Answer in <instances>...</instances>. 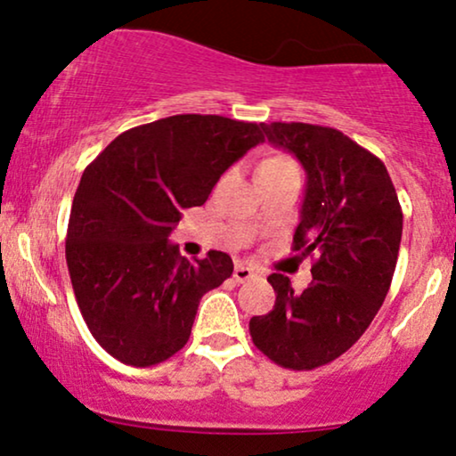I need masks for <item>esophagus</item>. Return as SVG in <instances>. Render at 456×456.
Instances as JSON below:
<instances>
[{"label":"esophagus","mask_w":456,"mask_h":456,"mask_svg":"<svg viewBox=\"0 0 456 456\" xmlns=\"http://www.w3.org/2000/svg\"><path fill=\"white\" fill-rule=\"evenodd\" d=\"M253 276H255L253 268H248V265H244V264L235 265V270H233V279H235V282L250 281V279H253Z\"/></svg>","instance_id":"1"}]
</instances>
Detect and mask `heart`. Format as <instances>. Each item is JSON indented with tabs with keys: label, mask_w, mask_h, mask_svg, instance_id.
Wrapping results in <instances>:
<instances>
[{
	"label": "heart",
	"mask_w": 456,
	"mask_h": 456,
	"mask_svg": "<svg viewBox=\"0 0 456 456\" xmlns=\"http://www.w3.org/2000/svg\"><path fill=\"white\" fill-rule=\"evenodd\" d=\"M289 167H296L287 156H270L259 165V169H289Z\"/></svg>",
	"instance_id": "1"
}]
</instances>
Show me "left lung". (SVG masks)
<instances>
[{"label": "left lung", "instance_id": "8db88e82", "mask_svg": "<svg viewBox=\"0 0 456 456\" xmlns=\"http://www.w3.org/2000/svg\"><path fill=\"white\" fill-rule=\"evenodd\" d=\"M261 128L305 167L294 250L317 259L302 294L287 276H268L276 302L250 319V338L272 362L311 370L347 352L384 305L399 257L401 203L384 162L341 130L302 122Z\"/></svg>", "mask_w": 456, "mask_h": 456}]
</instances>
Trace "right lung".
I'll list each match as a JSON object with an SVG mask.
<instances>
[{
	"instance_id": "1",
	"label": "right lung",
	"mask_w": 456,
	"mask_h": 456,
	"mask_svg": "<svg viewBox=\"0 0 456 456\" xmlns=\"http://www.w3.org/2000/svg\"><path fill=\"white\" fill-rule=\"evenodd\" d=\"M261 126L171 115L113 139L72 199L66 264L92 337L130 366L165 362L191 337L203 294L233 272L227 253L188 261L169 233L224 171L261 143Z\"/></svg>"
}]
</instances>
